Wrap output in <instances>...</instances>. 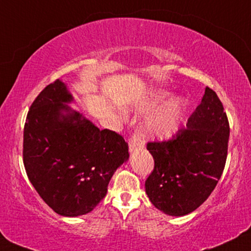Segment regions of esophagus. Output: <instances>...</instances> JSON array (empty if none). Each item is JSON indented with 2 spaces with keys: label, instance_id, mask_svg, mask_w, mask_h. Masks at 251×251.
<instances>
[{
  "label": "esophagus",
  "instance_id": "34e87169",
  "mask_svg": "<svg viewBox=\"0 0 251 251\" xmlns=\"http://www.w3.org/2000/svg\"><path fill=\"white\" fill-rule=\"evenodd\" d=\"M145 132L142 129L141 126H138V127L134 128L133 131L131 138L128 140V147H129V151H135V149H140L145 147Z\"/></svg>",
  "mask_w": 251,
  "mask_h": 251
}]
</instances>
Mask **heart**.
Instances as JSON below:
<instances>
[{"mask_svg":"<svg viewBox=\"0 0 251 251\" xmlns=\"http://www.w3.org/2000/svg\"><path fill=\"white\" fill-rule=\"evenodd\" d=\"M166 97L167 94L164 91H158L148 103L142 105V109H153ZM184 111H185V100L183 98L176 97L169 100L151 117L148 123L149 131L151 134L160 136V138L173 135L182 123Z\"/></svg>","mask_w":251,"mask_h":251,"instance_id":"heart-1","label":"heart"}]
</instances>
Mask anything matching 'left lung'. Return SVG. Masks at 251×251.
<instances>
[{
  "mask_svg": "<svg viewBox=\"0 0 251 251\" xmlns=\"http://www.w3.org/2000/svg\"><path fill=\"white\" fill-rule=\"evenodd\" d=\"M229 123L218 95L206 87L201 103L173 138L149 141L154 169L146 193L157 210L185 215L198 208L217 186L227 160Z\"/></svg>",
  "mask_w": 251,
  "mask_h": 251,
  "instance_id": "left-lung-1",
  "label": "left lung"
}]
</instances>
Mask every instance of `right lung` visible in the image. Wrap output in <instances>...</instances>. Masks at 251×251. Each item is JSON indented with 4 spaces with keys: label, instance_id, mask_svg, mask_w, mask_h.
I'll list each match as a JSON object with an SVG mask.
<instances>
[{
    "label": "right lung",
    "instance_id": "obj_1",
    "mask_svg": "<svg viewBox=\"0 0 251 251\" xmlns=\"http://www.w3.org/2000/svg\"><path fill=\"white\" fill-rule=\"evenodd\" d=\"M72 100L59 78L46 85L31 104L23 135L28 179L43 201L65 217L93 211L129 156L119 133L100 129L72 111L65 104Z\"/></svg>",
    "mask_w": 251,
    "mask_h": 251
}]
</instances>
